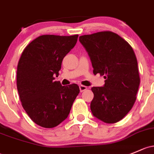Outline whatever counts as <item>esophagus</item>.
Listing matches in <instances>:
<instances>
[{"label":"esophagus","mask_w":154,"mask_h":154,"mask_svg":"<svg viewBox=\"0 0 154 154\" xmlns=\"http://www.w3.org/2000/svg\"><path fill=\"white\" fill-rule=\"evenodd\" d=\"M86 89H87V87L85 86V85H80V90L81 92L84 91H85Z\"/></svg>","instance_id":"1"}]
</instances>
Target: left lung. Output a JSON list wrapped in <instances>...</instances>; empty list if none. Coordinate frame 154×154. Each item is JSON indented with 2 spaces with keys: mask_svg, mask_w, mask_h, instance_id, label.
<instances>
[{
  "mask_svg": "<svg viewBox=\"0 0 154 154\" xmlns=\"http://www.w3.org/2000/svg\"><path fill=\"white\" fill-rule=\"evenodd\" d=\"M94 74L104 76L105 85L92 87L93 115L106 123H115L131 111L140 83L138 65L131 46L110 31L80 36Z\"/></svg>",
  "mask_w": 154,
  "mask_h": 154,
  "instance_id": "1",
  "label": "left lung"
}]
</instances>
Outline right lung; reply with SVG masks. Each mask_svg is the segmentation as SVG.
I'll return each instance as SVG.
<instances>
[{"instance_id": "1", "label": "right lung", "mask_w": 154, "mask_h": 154, "mask_svg": "<svg viewBox=\"0 0 154 154\" xmlns=\"http://www.w3.org/2000/svg\"><path fill=\"white\" fill-rule=\"evenodd\" d=\"M78 35L38 37L24 48L17 69V88L22 106L41 127L57 126L69 116L80 88L54 81L63 59L74 47Z\"/></svg>"}]
</instances>
